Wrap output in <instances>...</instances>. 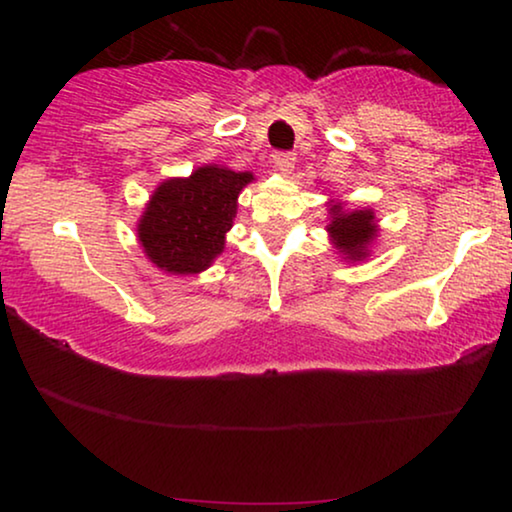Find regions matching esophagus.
Returning a JSON list of instances; mask_svg holds the SVG:
<instances>
[{
	"instance_id": "34e87169",
	"label": "esophagus",
	"mask_w": 512,
	"mask_h": 512,
	"mask_svg": "<svg viewBox=\"0 0 512 512\" xmlns=\"http://www.w3.org/2000/svg\"><path fill=\"white\" fill-rule=\"evenodd\" d=\"M272 163H275V167L282 174H289L293 163H296V156H293V153H284V151L275 153V156H272Z\"/></svg>"
}]
</instances>
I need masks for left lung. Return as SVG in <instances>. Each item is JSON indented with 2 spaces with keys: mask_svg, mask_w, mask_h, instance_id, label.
<instances>
[{
  "mask_svg": "<svg viewBox=\"0 0 512 512\" xmlns=\"http://www.w3.org/2000/svg\"><path fill=\"white\" fill-rule=\"evenodd\" d=\"M328 223L326 233L331 237L333 249L345 258L347 263H363L370 256V249L377 240L380 226L377 214L370 207L347 209L345 202L333 198L326 202Z\"/></svg>",
  "mask_w": 512,
  "mask_h": 512,
  "instance_id": "left-lung-1",
  "label": "left lung"
}]
</instances>
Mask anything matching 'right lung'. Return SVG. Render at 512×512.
I'll use <instances>...</instances> for the list:
<instances>
[{
  "label": "right lung",
  "instance_id": "add662e5",
  "mask_svg": "<svg viewBox=\"0 0 512 512\" xmlns=\"http://www.w3.org/2000/svg\"><path fill=\"white\" fill-rule=\"evenodd\" d=\"M251 172L202 165L188 177L160 181L137 221L144 256L167 275H200L226 249L237 198Z\"/></svg>",
  "mask_w": 512,
  "mask_h": 512
}]
</instances>
